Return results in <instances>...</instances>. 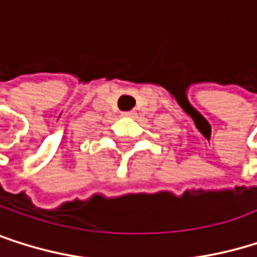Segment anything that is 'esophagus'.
I'll use <instances>...</instances> for the list:
<instances>
[{"label":"esophagus","mask_w":257,"mask_h":257,"mask_svg":"<svg viewBox=\"0 0 257 257\" xmlns=\"http://www.w3.org/2000/svg\"><path fill=\"white\" fill-rule=\"evenodd\" d=\"M135 111H125V113H122V116H128V118H132V116H135Z\"/></svg>","instance_id":"esophagus-1"}]
</instances>
